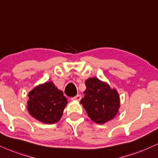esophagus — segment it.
<instances>
[{"mask_svg": "<svg viewBox=\"0 0 158 158\" xmlns=\"http://www.w3.org/2000/svg\"><path fill=\"white\" fill-rule=\"evenodd\" d=\"M81 95L78 94V95H77V96H75V97H73V98H72V100L80 101V100H81Z\"/></svg>", "mask_w": 158, "mask_h": 158, "instance_id": "34e87169", "label": "esophagus"}]
</instances>
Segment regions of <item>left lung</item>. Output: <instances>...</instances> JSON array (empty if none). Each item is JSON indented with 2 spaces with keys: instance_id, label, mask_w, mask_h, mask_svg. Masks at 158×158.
Returning <instances> with one entry per match:
<instances>
[{
  "instance_id": "left-lung-1",
  "label": "left lung",
  "mask_w": 158,
  "mask_h": 158,
  "mask_svg": "<svg viewBox=\"0 0 158 158\" xmlns=\"http://www.w3.org/2000/svg\"><path fill=\"white\" fill-rule=\"evenodd\" d=\"M85 96L80 101L87 115L94 122L102 124L114 118L120 107L119 95L115 89L98 78L85 81Z\"/></svg>"
}]
</instances>
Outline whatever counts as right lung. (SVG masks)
Masks as SVG:
<instances>
[{
  "instance_id": "obj_1",
  "label": "right lung",
  "mask_w": 158,
  "mask_h": 158,
  "mask_svg": "<svg viewBox=\"0 0 158 158\" xmlns=\"http://www.w3.org/2000/svg\"><path fill=\"white\" fill-rule=\"evenodd\" d=\"M28 96V113L37 120L48 124L60 120L68 104L63 92L58 90L52 81L35 87Z\"/></svg>"
}]
</instances>
